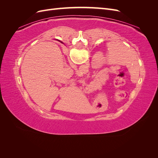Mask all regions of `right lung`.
Masks as SVG:
<instances>
[{"mask_svg":"<svg viewBox=\"0 0 158 158\" xmlns=\"http://www.w3.org/2000/svg\"><path fill=\"white\" fill-rule=\"evenodd\" d=\"M60 43H62V42H60Z\"/></svg>","mask_w":158,"mask_h":158,"instance_id":"1","label":"right lung"}]
</instances>
